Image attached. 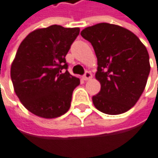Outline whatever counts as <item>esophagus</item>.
I'll use <instances>...</instances> for the list:
<instances>
[{"mask_svg": "<svg viewBox=\"0 0 158 158\" xmlns=\"http://www.w3.org/2000/svg\"><path fill=\"white\" fill-rule=\"evenodd\" d=\"M92 77H93L92 73H91V72H89V71H86V72H85V74L83 75L82 78H83L84 81H88V80H90V78H92Z\"/></svg>", "mask_w": 158, "mask_h": 158, "instance_id": "1", "label": "esophagus"}]
</instances>
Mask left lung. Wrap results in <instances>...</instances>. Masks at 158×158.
<instances>
[{"instance_id":"obj_1","label":"left lung","mask_w":158,"mask_h":158,"mask_svg":"<svg viewBox=\"0 0 158 158\" xmlns=\"http://www.w3.org/2000/svg\"><path fill=\"white\" fill-rule=\"evenodd\" d=\"M97 58L96 80L100 92L93 96L101 112L117 115L130 110L139 100L150 73L149 54L132 31L110 23H98L81 32Z\"/></svg>"}]
</instances>
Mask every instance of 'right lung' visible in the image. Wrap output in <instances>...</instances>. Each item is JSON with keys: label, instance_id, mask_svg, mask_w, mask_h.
<instances>
[{"label": "right lung", "instance_id": "add662e5", "mask_svg": "<svg viewBox=\"0 0 158 158\" xmlns=\"http://www.w3.org/2000/svg\"><path fill=\"white\" fill-rule=\"evenodd\" d=\"M80 28L51 25L31 31L11 65V80L23 106L39 117H59L70 108L80 80L67 68L65 56Z\"/></svg>", "mask_w": 158, "mask_h": 158}]
</instances>
